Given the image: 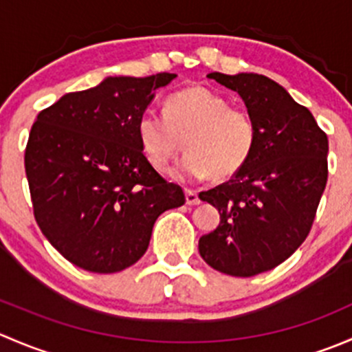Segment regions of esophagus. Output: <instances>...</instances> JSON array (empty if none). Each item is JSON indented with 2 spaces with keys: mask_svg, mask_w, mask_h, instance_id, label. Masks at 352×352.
I'll return each instance as SVG.
<instances>
[{
  "mask_svg": "<svg viewBox=\"0 0 352 352\" xmlns=\"http://www.w3.org/2000/svg\"><path fill=\"white\" fill-rule=\"evenodd\" d=\"M186 202L189 206H196V204H199V202H201V199H199L196 190H190V189L186 190Z\"/></svg>",
  "mask_w": 352,
  "mask_h": 352,
  "instance_id": "esophagus-1",
  "label": "esophagus"
}]
</instances>
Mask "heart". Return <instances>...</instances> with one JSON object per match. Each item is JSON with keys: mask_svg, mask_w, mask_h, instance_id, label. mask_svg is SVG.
<instances>
[{"mask_svg": "<svg viewBox=\"0 0 352 352\" xmlns=\"http://www.w3.org/2000/svg\"><path fill=\"white\" fill-rule=\"evenodd\" d=\"M138 140L156 168L187 155L170 170L177 180L228 179L247 165L257 144V124L247 109L232 107L211 88L194 85L170 95L165 116L146 112L138 120Z\"/></svg>", "mask_w": 352, "mask_h": 352, "instance_id": "obj_1", "label": "heart"}]
</instances>
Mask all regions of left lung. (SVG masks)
<instances>
[{
  "mask_svg": "<svg viewBox=\"0 0 352 352\" xmlns=\"http://www.w3.org/2000/svg\"><path fill=\"white\" fill-rule=\"evenodd\" d=\"M236 91L257 124V144L228 182L199 194L219 225L199 239L216 271L250 278L285 262L305 242L327 184V134L311 112L264 74L209 73Z\"/></svg>",
  "mask_w": 352,
  "mask_h": 352,
  "instance_id": "left-lung-1",
  "label": "left lung"
}]
</instances>
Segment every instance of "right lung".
I'll use <instances>...</instances> for the list:
<instances>
[{"label":"right lung","instance_id":"1","mask_svg":"<svg viewBox=\"0 0 352 352\" xmlns=\"http://www.w3.org/2000/svg\"><path fill=\"white\" fill-rule=\"evenodd\" d=\"M175 76H109L37 116L25 150L34 216L71 264L124 271L144 255L156 218L186 202L148 162L136 131L155 90Z\"/></svg>","mask_w":352,"mask_h":352}]
</instances>
